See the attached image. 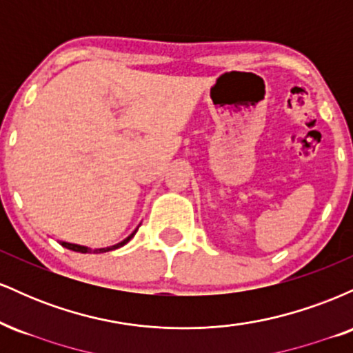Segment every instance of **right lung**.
Wrapping results in <instances>:
<instances>
[{
	"instance_id": "add662e5",
	"label": "right lung",
	"mask_w": 353,
	"mask_h": 353,
	"mask_svg": "<svg viewBox=\"0 0 353 353\" xmlns=\"http://www.w3.org/2000/svg\"><path fill=\"white\" fill-rule=\"evenodd\" d=\"M137 232V229L134 230V232L131 234V236H129L128 239H124L123 242H119V244H116V245H111V247H106V249H89V247H84V245H78V244H70V242H61V245L63 247H66V249H70V250H74V252H81V254H89V252H96V254H99V252H109V250H114V249H119V247H123L124 244H128L129 241H131L132 237H134V234Z\"/></svg>"
}]
</instances>
